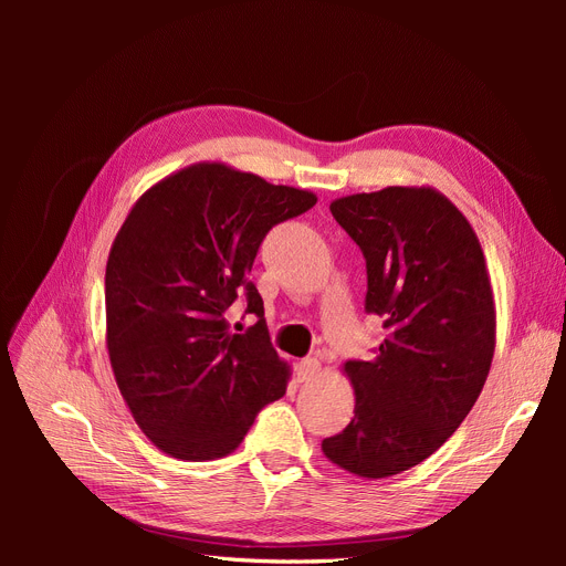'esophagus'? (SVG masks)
<instances>
[{"mask_svg":"<svg viewBox=\"0 0 566 566\" xmlns=\"http://www.w3.org/2000/svg\"><path fill=\"white\" fill-rule=\"evenodd\" d=\"M321 371V360L318 358H305L298 365V378L301 380H312Z\"/></svg>","mask_w":566,"mask_h":566,"instance_id":"1","label":"esophagus"}]
</instances>
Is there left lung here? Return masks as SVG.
I'll return each mask as SVG.
<instances>
[{
	"instance_id": "obj_1",
	"label": "left lung",
	"mask_w": 566,
	"mask_h": 566,
	"mask_svg": "<svg viewBox=\"0 0 566 566\" xmlns=\"http://www.w3.org/2000/svg\"><path fill=\"white\" fill-rule=\"evenodd\" d=\"M335 220L367 261V301L388 331L369 363L348 360L355 410L321 442L365 480L429 459L478 401L495 350V301L480 238L429 186L339 197Z\"/></svg>"
}]
</instances>
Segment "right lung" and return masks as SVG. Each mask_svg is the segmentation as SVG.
<instances>
[{"instance_id":"obj_1","label":"right lung","mask_w":566,"mask_h":566,"mask_svg":"<svg viewBox=\"0 0 566 566\" xmlns=\"http://www.w3.org/2000/svg\"><path fill=\"white\" fill-rule=\"evenodd\" d=\"M314 203L310 190L197 163L130 208L105 268V342L135 422L165 454L222 459L284 397L291 369L245 277L265 233ZM243 290L260 321L233 336L228 310Z\"/></svg>"}]
</instances>
